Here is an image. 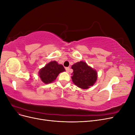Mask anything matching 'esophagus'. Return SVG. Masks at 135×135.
Returning <instances> with one entry per match:
<instances>
[{"mask_svg":"<svg viewBox=\"0 0 135 135\" xmlns=\"http://www.w3.org/2000/svg\"><path fill=\"white\" fill-rule=\"evenodd\" d=\"M65 70H66V72H67V73H69V70H70V68L67 67V68H65Z\"/></svg>","mask_w":135,"mask_h":135,"instance_id":"esophagus-1","label":"esophagus"}]
</instances>
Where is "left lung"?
Returning <instances> with one entry per match:
<instances>
[{
	"mask_svg": "<svg viewBox=\"0 0 135 135\" xmlns=\"http://www.w3.org/2000/svg\"><path fill=\"white\" fill-rule=\"evenodd\" d=\"M71 68L73 70L71 79L77 87L87 89L95 83L97 79V71L86 62H78L73 65Z\"/></svg>",
	"mask_w": 135,
	"mask_h": 135,
	"instance_id": "obj_1",
	"label": "left lung"
}]
</instances>
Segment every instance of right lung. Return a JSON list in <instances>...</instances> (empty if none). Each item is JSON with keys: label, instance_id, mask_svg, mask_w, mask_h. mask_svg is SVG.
Instances as JSON below:
<instances>
[{"label": "right lung", "instance_id": "obj_1", "mask_svg": "<svg viewBox=\"0 0 135 135\" xmlns=\"http://www.w3.org/2000/svg\"><path fill=\"white\" fill-rule=\"evenodd\" d=\"M65 71L62 65L59 64L55 61H51L44 68L40 69L39 75L45 84L51 83L57 77L60 73Z\"/></svg>", "mask_w": 135, "mask_h": 135}]
</instances>
